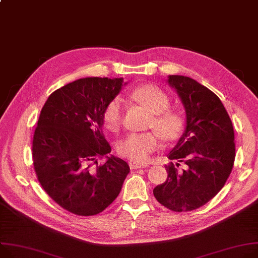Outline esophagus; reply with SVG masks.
Returning <instances> with one entry per match:
<instances>
[{"label": "esophagus", "instance_id": "esophagus-1", "mask_svg": "<svg viewBox=\"0 0 258 258\" xmlns=\"http://www.w3.org/2000/svg\"><path fill=\"white\" fill-rule=\"evenodd\" d=\"M148 167L147 164H141V163H131L130 168L131 169H140V168H146Z\"/></svg>", "mask_w": 258, "mask_h": 258}]
</instances>
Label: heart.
Returning a JSON list of instances; mask_svg holds the SVG:
<instances>
[{
    "label": "heart",
    "mask_w": 258,
    "mask_h": 258,
    "mask_svg": "<svg viewBox=\"0 0 258 258\" xmlns=\"http://www.w3.org/2000/svg\"><path fill=\"white\" fill-rule=\"evenodd\" d=\"M131 95L152 113L148 127L156 131L128 134L118 144V152L122 158L144 162L161 146L160 136L166 142H174L180 138L185 130V118L178 111L169 109L170 97L158 86H141L134 89ZM102 118L110 131L117 132L121 128L124 120L123 99L120 96L110 99L104 109Z\"/></svg>",
    "instance_id": "obj_1"
}]
</instances>
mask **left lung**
Instances as JSON below:
<instances>
[{
  "mask_svg": "<svg viewBox=\"0 0 258 258\" xmlns=\"http://www.w3.org/2000/svg\"><path fill=\"white\" fill-rule=\"evenodd\" d=\"M169 84L180 96L186 113V127L166 165L167 180L153 188L165 208L182 213L199 209L213 199L228 179L235 159L231 119L220 98L205 86L183 76H170Z\"/></svg>",
  "mask_w": 258,
  "mask_h": 258,
  "instance_id": "1",
  "label": "left lung"
}]
</instances>
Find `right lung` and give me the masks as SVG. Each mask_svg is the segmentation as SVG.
Returning a JSON list of instances; mask_svg holds the SVG:
<instances>
[{"instance_id":"add662e5","label":"right lung","mask_w":258,"mask_h":258,"mask_svg":"<svg viewBox=\"0 0 258 258\" xmlns=\"http://www.w3.org/2000/svg\"><path fill=\"white\" fill-rule=\"evenodd\" d=\"M122 79L85 78L51 93L34 132V170L45 193L67 212L89 217L117 198L130 172L102 134V113Z\"/></svg>"}]
</instances>
